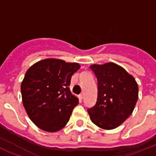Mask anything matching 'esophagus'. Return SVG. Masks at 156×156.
Here are the masks:
<instances>
[{"label":"esophagus","mask_w":156,"mask_h":156,"mask_svg":"<svg viewBox=\"0 0 156 156\" xmlns=\"http://www.w3.org/2000/svg\"><path fill=\"white\" fill-rule=\"evenodd\" d=\"M83 94H81V95H79V99H80V100H83Z\"/></svg>","instance_id":"obj_1"}]
</instances>
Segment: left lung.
I'll use <instances>...</instances> for the list:
<instances>
[{"instance_id": "obj_1", "label": "left lung", "mask_w": 156, "mask_h": 156, "mask_svg": "<svg viewBox=\"0 0 156 156\" xmlns=\"http://www.w3.org/2000/svg\"><path fill=\"white\" fill-rule=\"evenodd\" d=\"M98 82L96 104L87 110L93 123L104 129L121 126L133 112L138 99V86L121 66L108 62L91 65Z\"/></svg>"}]
</instances>
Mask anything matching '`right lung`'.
<instances>
[{
	"mask_svg": "<svg viewBox=\"0 0 156 156\" xmlns=\"http://www.w3.org/2000/svg\"><path fill=\"white\" fill-rule=\"evenodd\" d=\"M80 69L75 62L48 58L26 72L21 93L29 118L42 130L56 132L68 123L78 99L69 90L71 77Z\"/></svg>",
	"mask_w": 156,
	"mask_h": 156,
	"instance_id": "obj_1",
	"label": "right lung"
}]
</instances>
